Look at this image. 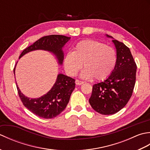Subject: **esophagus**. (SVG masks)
I'll list each match as a JSON object with an SVG mask.
<instances>
[{
  "label": "esophagus",
  "instance_id": "obj_1",
  "mask_svg": "<svg viewBox=\"0 0 150 150\" xmlns=\"http://www.w3.org/2000/svg\"><path fill=\"white\" fill-rule=\"evenodd\" d=\"M75 84H76V85H81L82 84H84V82L81 81L79 80H76L75 81Z\"/></svg>",
  "mask_w": 150,
  "mask_h": 150
}]
</instances>
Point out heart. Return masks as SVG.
I'll return each mask as SVG.
<instances>
[{"mask_svg":"<svg viewBox=\"0 0 150 150\" xmlns=\"http://www.w3.org/2000/svg\"><path fill=\"white\" fill-rule=\"evenodd\" d=\"M117 62V54L113 47L93 40H84L76 44L73 52H68L64 59L67 74L75 76L82 68V77H94L98 81L107 79Z\"/></svg>","mask_w":150,"mask_h":150,"instance_id":"b5f03b06","label":"heart"}]
</instances>
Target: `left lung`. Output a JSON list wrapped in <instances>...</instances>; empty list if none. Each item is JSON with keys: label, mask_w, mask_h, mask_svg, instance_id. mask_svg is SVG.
I'll list each match as a JSON object with an SVG mask.
<instances>
[{"label": "left lung", "mask_w": 150, "mask_h": 150, "mask_svg": "<svg viewBox=\"0 0 150 150\" xmlns=\"http://www.w3.org/2000/svg\"><path fill=\"white\" fill-rule=\"evenodd\" d=\"M113 39L117 62L111 74L104 81L93 86L89 102L92 108L102 115H113L126 106L131 98L136 80L137 66L125 44Z\"/></svg>", "instance_id": "8db88e82"}]
</instances>
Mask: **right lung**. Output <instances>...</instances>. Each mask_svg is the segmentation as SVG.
I'll list each match as a JSON object with an SVG mask.
<instances>
[{"label":"right lung","mask_w":150,"mask_h":150,"mask_svg":"<svg viewBox=\"0 0 150 150\" xmlns=\"http://www.w3.org/2000/svg\"><path fill=\"white\" fill-rule=\"evenodd\" d=\"M70 39L71 37L60 35L43 37L25 49L19 59L33 51L44 50L53 54L59 64L62 65L64 56L62 48ZM17 64L13 69L14 75ZM16 84L18 95L24 106L35 115L44 119H52L64 110L75 87L74 79L62 73H59L55 84L47 93L40 97L31 98L22 93L17 82Z\"/></svg>","instance_id":"add662e5"}]
</instances>
